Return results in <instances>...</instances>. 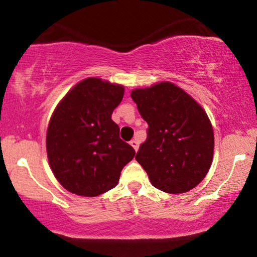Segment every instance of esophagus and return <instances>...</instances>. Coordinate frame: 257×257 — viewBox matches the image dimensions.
<instances>
[{"mask_svg":"<svg viewBox=\"0 0 257 257\" xmlns=\"http://www.w3.org/2000/svg\"><path fill=\"white\" fill-rule=\"evenodd\" d=\"M130 144H131L132 148L135 149V151H137V150L139 149V143H138V141H136V139H132V141L130 142Z\"/></svg>","mask_w":257,"mask_h":257,"instance_id":"1","label":"esophagus"}]
</instances>
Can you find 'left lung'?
<instances>
[{
	"instance_id": "left-lung-1",
	"label": "left lung",
	"mask_w": 257,
	"mask_h": 257,
	"mask_svg": "<svg viewBox=\"0 0 257 257\" xmlns=\"http://www.w3.org/2000/svg\"><path fill=\"white\" fill-rule=\"evenodd\" d=\"M148 138L136 159L151 184L168 194L194 189L208 173L214 156V131L204 109L172 82L131 92Z\"/></svg>"
}]
</instances>
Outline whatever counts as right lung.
Returning a JSON list of instances; mask_svg holds the SVG:
<instances>
[{
    "label": "right lung",
    "instance_id": "1",
    "mask_svg": "<svg viewBox=\"0 0 257 257\" xmlns=\"http://www.w3.org/2000/svg\"><path fill=\"white\" fill-rule=\"evenodd\" d=\"M124 96L121 85L87 78L65 95L47 130V156L55 178L73 194L94 197L118 184L124 166L135 157L119 138L112 112Z\"/></svg>",
    "mask_w": 257,
    "mask_h": 257
}]
</instances>
